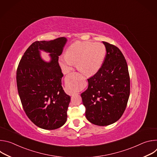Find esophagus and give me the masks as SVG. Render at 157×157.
<instances>
[{"label": "esophagus", "mask_w": 157, "mask_h": 157, "mask_svg": "<svg viewBox=\"0 0 157 157\" xmlns=\"http://www.w3.org/2000/svg\"><path fill=\"white\" fill-rule=\"evenodd\" d=\"M76 73H72L69 74L68 75H67L66 77V82L68 83V84L71 85V86H73L75 83L76 81ZM71 93L73 94H75V93L71 91Z\"/></svg>", "instance_id": "34e87169"}]
</instances>
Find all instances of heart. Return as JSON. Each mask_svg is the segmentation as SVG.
<instances>
[{
    "mask_svg": "<svg viewBox=\"0 0 157 157\" xmlns=\"http://www.w3.org/2000/svg\"><path fill=\"white\" fill-rule=\"evenodd\" d=\"M106 55V48L102 43L76 41L69 47L66 55L59 58V64L66 72L77 63L78 70L86 76L95 75L101 68Z\"/></svg>",
    "mask_w": 157,
    "mask_h": 157,
    "instance_id": "b5f03b06",
    "label": "heart"
}]
</instances>
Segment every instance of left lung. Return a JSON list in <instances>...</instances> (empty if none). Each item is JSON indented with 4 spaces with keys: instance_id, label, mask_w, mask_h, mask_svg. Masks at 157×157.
Wrapping results in <instances>:
<instances>
[{
    "instance_id": "left-lung-1",
    "label": "left lung",
    "mask_w": 157,
    "mask_h": 157,
    "mask_svg": "<svg viewBox=\"0 0 157 157\" xmlns=\"http://www.w3.org/2000/svg\"><path fill=\"white\" fill-rule=\"evenodd\" d=\"M106 55L100 70L87 79L81 93L86 117L92 124L106 126L122 116L130 95V77L126 60L116 46L102 41Z\"/></svg>"
}]
</instances>
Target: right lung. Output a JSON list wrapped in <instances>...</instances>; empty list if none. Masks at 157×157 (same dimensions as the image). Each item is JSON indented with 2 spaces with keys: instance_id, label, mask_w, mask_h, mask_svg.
<instances>
[{
  "instance_id": "right-lung-1",
  "label": "right lung",
  "mask_w": 157,
  "mask_h": 157,
  "mask_svg": "<svg viewBox=\"0 0 157 157\" xmlns=\"http://www.w3.org/2000/svg\"><path fill=\"white\" fill-rule=\"evenodd\" d=\"M67 38L33 43L24 53L17 70V85L24 111L36 126L54 130L67 120L71 98L61 86L63 75L58 63ZM41 51L49 53L51 61H44Z\"/></svg>"
}]
</instances>
